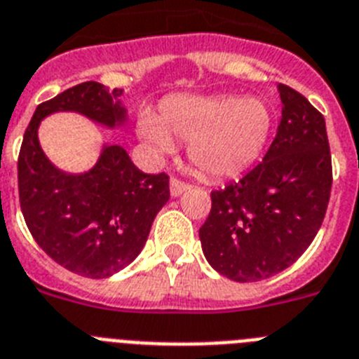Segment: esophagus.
<instances>
[{"label": "esophagus", "instance_id": "34e87169", "mask_svg": "<svg viewBox=\"0 0 359 359\" xmlns=\"http://www.w3.org/2000/svg\"><path fill=\"white\" fill-rule=\"evenodd\" d=\"M189 189V184L188 182H182L179 179H171L170 182V191H171V197H180L184 191H188Z\"/></svg>", "mask_w": 359, "mask_h": 359}]
</instances>
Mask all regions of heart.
Masks as SVG:
<instances>
[{
  "mask_svg": "<svg viewBox=\"0 0 359 359\" xmlns=\"http://www.w3.org/2000/svg\"><path fill=\"white\" fill-rule=\"evenodd\" d=\"M139 130L161 151L173 141L189 144V158L202 175L231 179L262 157L273 114L260 97L242 95H177L162 102L158 121L144 114Z\"/></svg>",
  "mask_w": 359,
  "mask_h": 359,
  "instance_id": "1",
  "label": "heart"
}]
</instances>
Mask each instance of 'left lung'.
<instances>
[{
    "instance_id": "left-lung-1",
    "label": "left lung",
    "mask_w": 359,
    "mask_h": 359,
    "mask_svg": "<svg viewBox=\"0 0 359 359\" xmlns=\"http://www.w3.org/2000/svg\"><path fill=\"white\" fill-rule=\"evenodd\" d=\"M282 117L257 168L211 193L202 251L235 282H258L304 255L325 217L332 186L325 119L296 90L278 85Z\"/></svg>"
}]
</instances>
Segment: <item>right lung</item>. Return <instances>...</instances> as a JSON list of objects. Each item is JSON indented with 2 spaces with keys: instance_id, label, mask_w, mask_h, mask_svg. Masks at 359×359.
<instances>
[{
  "instance_id": "right-lung-1",
  "label": "right lung",
  "mask_w": 359,
  "mask_h": 359,
  "mask_svg": "<svg viewBox=\"0 0 359 359\" xmlns=\"http://www.w3.org/2000/svg\"><path fill=\"white\" fill-rule=\"evenodd\" d=\"M121 95V88L86 81L41 102L18 158L20 204L34 240L59 266L88 278H108L139 257L170 201V179L142 173L119 144L102 146L92 170L67 173L48 161L37 130L55 111H76L110 130L123 126Z\"/></svg>"
}]
</instances>
